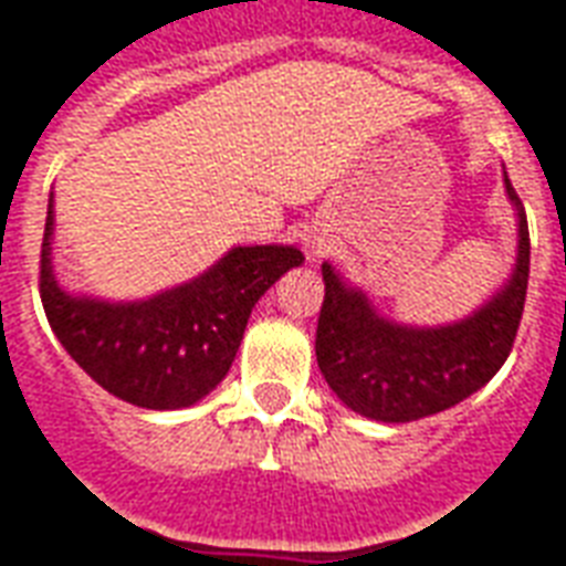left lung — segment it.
Segmentation results:
<instances>
[{
    "mask_svg": "<svg viewBox=\"0 0 566 566\" xmlns=\"http://www.w3.org/2000/svg\"><path fill=\"white\" fill-rule=\"evenodd\" d=\"M518 210V255L510 283L461 323L413 328L377 316L365 292L346 286L325 262V298L316 325V361L334 395L377 422H416L455 407L501 370L522 323L531 274V238Z\"/></svg>",
    "mask_w": 566,
    "mask_h": 566,
    "instance_id": "obj_1",
    "label": "left lung"
}]
</instances>
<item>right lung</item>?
<instances>
[{"label": "right lung", "mask_w": 566, "mask_h": 566, "mask_svg": "<svg viewBox=\"0 0 566 566\" xmlns=\"http://www.w3.org/2000/svg\"><path fill=\"white\" fill-rule=\"evenodd\" d=\"M53 201L41 241L39 289L65 353L119 401L180 410L229 374L255 301L304 255L295 247H234L201 277L147 301L111 304L60 289L51 265Z\"/></svg>", "instance_id": "1"}]
</instances>
